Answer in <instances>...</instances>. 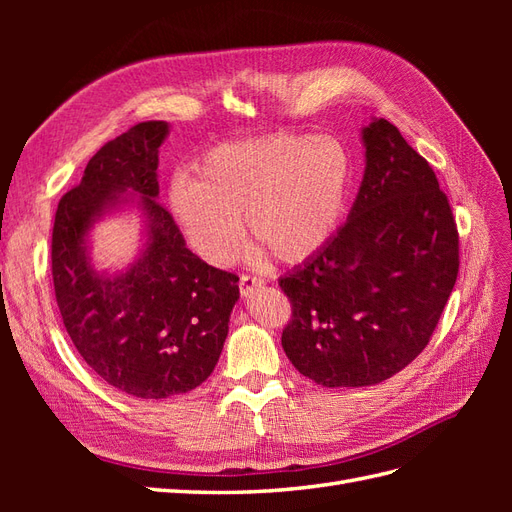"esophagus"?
<instances>
[{
  "mask_svg": "<svg viewBox=\"0 0 512 512\" xmlns=\"http://www.w3.org/2000/svg\"><path fill=\"white\" fill-rule=\"evenodd\" d=\"M262 286H265V280H262V277L241 275V280H239V290L243 297H247V294H252L256 288H262Z\"/></svg>",
  "mask_w": 512,
  "mask_h": 512,
  "instance_id": "obj_1",
  "label": "esophagus"
}]
</instances>
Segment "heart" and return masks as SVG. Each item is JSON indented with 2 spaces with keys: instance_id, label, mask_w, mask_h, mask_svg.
<instances>
[{
  "instance_id": "1",
  "label": "heart",
  "mask_w": 512,
  "mask_h": 512,
  "mask_svg": "<svg viewBox=\"0 0 512 512\" xmlns=\"http://www.w3.org/2000/svg\"><path fill=\"white\" fill-rule=\"evenodd\" d=\"M352 164L329 136L277 134L213 147L194 179H175L168 209L192 250L226 267L243 245L241 218L258 243L299 265L331 243L344 220Z\"/></svg>"
}]
</instances>
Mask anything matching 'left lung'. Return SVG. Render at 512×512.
Wrapping results in <instances>:
<instances>
[{
  "instance_id": "obj_1",
  "label": "left lung",
  "mask_w": 512,
  "mask_h": 512,
  "mask_svg": "<svg viewBox=\"0 0 512 512\" xmlns=\"http://www.w3.org/2000/svg\"><path fill=\"white\" fill-rule=\"evenodd\" d=\"M365 170L346 224L282 277V346L322 386L389 380L427 346L459 271L453 211L425 158L386 119L361 128Z\"/></svg>"
}]
</instances>
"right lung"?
Masks as SVG:
<instances>
[{
  "mask_svg": "<svg viewBox=\"0 0 512 512\" xmlns=\"http://www.w3.org/2000/svg\"><path fill=\"white\" fill-rule=\"evenodd\" d=\"M168 132L166 121H145L106 143L59 200L53 226L55 297L72 344L106 384L138 399L203 384L239 301V277L192 254L158 203ZM117 212L142 218L137 256L123 270H98L93 230Z\"/></svg>",
  "mask_w": 512,
  "mask_h": 512,
  "instance_id": "obj_1",
  "label": "right lung"
}]
</instances>
